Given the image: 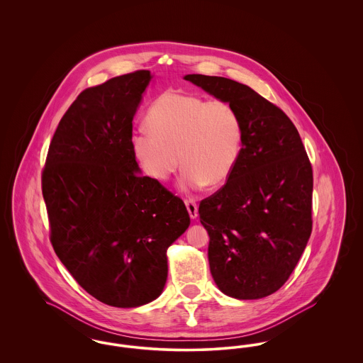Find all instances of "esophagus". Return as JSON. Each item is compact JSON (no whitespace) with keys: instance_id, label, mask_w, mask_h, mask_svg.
Wrapping results in <instances>:
<instances>
[{"instance_id":"34e87169","label":"esophagus","mask_w":363,"mask_h":363,"mask_svg":"<svg viewBox=\"0 0 363 363\" xmlns=\"http://www.w3.org/2000/svg\"><path fill=\"white\" fill-rule=\"evenodd\" d=\"M185 206L188 208L189 216L191 219H196L199 216V208L193 199H185Z\"/></svg>"}]
</instances>
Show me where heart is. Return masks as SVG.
I'll return each mask as SVG.
<instances>
[{
	"label": "heart",
	"mask_w": 363,
	"mask_h": 363,
	"mask_svg": "<svg viewBox=\"0 0 363 363\" xmlns=\"http://www.w3.org/2000/svg\"><path fill=\"white\" fill-rule=\"evenodd\" d=\"M144 123L147 132H136L132 147L143 172L152 179L163 182L182 164L185 189L218 188L234 172L242 125L228 102L167 91L150 106Z\"/></svg>",
	"instance_id": "obj_1"
}]
</instances>
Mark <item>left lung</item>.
Masks as SVG:
<instances>
[{
    "mask_svg": "<svg viewBox=\"0 0 363 363\" xmlns=\"http://www.w3.org/2000/svg\"><path fill=\"white\" fill-rule=\"evenodd\" d=\"M185 80L231 104L242 125L234 172L199 207L211 274L228 296L264 298L287 281L311 238V160L291 120L250 86L204 74Z\"/></svg>",
    "mask_w": 363,
    "mask_h": 363,
    "instance_id": "8db88e82",
    "label": "left lung"
}]
</instances>
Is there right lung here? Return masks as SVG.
Masks as SVG:
<instances>
[{
  "label": "right lung",
  "instance_id": "add662e5",
  "mask_svg": "<svg viewBox=\"0 0 363 363\" xmlns=\"http://www.w3.org/2000/svg\"><path fill=\"white\" fill-rule=\"evenodd\" d=\"M152 79L136 70L84 89L61 118L42 172L50 241L98 301L136 308L166 284V250L189 227L184 201L140 174L133 117Z\"/></svg>",
  "mask_w": 363,
  "mask_h": 363
}]
</instances>
